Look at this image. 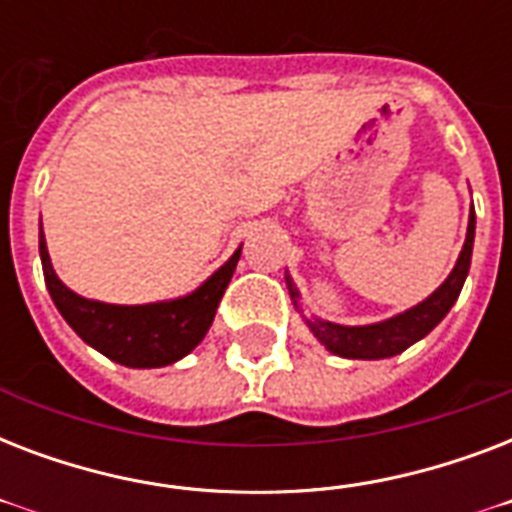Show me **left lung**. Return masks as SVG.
<instances>
[{"label": "left lung", "mask_w": 512, "mask_h": 512, "mask_svg": "<svg viewBox=\"0 0 512 512\" xmlns=\"http://www.w3.org/2000/svg\"><path fill=\"white\" fill-rule=\"evenodd\" d=\"M473 239H476V212L470 207L465 244H462L460 257H457V263H454L452 273L444 279V284L436 292H430L422 303L412 305V308H406V311L396 313L390 319L374 321V324L350 327V324H335V321L319 319V316H305L303 303H300V289L295 287V281H292L289 273L284 279H287V289L295 311L303 316L305 327L311 329L313 337L329 353H335V356L342 358H361V361H380V358L404 353L409 345H414L417 340L430 335L444 321L446 313L452 311V305L457 303V297L462 292V284L468 279L470 257H473Z\"/></svg>", "instance_id": "obj_1"}]
</instances>
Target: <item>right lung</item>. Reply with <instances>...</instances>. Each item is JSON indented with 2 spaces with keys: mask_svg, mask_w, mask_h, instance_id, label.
I'll list each match as a JSON object with an SVG mask.
<instances>
[{
  "mask_svg": "<svg viewBox=\"0 0 512 512\" xmlns=\"http://www.w3.org/2000/svg\"><path fill=\"white\" fill-rule=\"evenodd\" d=\"M39 257H42L44 284L52 303L76 335L116 364L130 369H159L188 356L204 340L215 321L225 287L231 284L241 247L188 295L143 305L100 303L68 289L52 268L42 225H39Z\"/></svg>",
  "mask_w": 512,
  "mask_h": 512,
  "instance_id": "obj_1",
  "label": "right lung"
}]
</instances>
